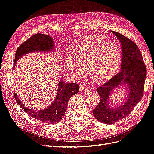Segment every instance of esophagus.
<instances>
[{
	"label": "esophagus",
	"mask_w": 154,
	"mask_h": 154,
	"mask_svg": "<svg viewBox=\"0 0 154 154\" xmlns=\"http://www.w3.org/2000/svg\"><path fill=\"white\" fill-rule=\"evenodd\" d=\"M88 91V88L86 85L82 86V87L80 88V91L81 92H83V93H86V92H87Z\"/></svg>",
	"instance_id": "1"
}]
</instances>
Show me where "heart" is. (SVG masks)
Returning a JSON list of instances; mask_svg holds the SVG:
<instances>
[{
	"label": "heart",
	"instance_id": "obj_1",
	"mask_svg": "<svg viewBox=\"0 0 154 154\" xmlns=\"http://www.w3.org/2000/svg\"><path fill=\"white\" fill-rule=\"evenodd\" d=\"M121 60V51L116 44L91 36L75 46L73 56L67 58L66 66L75 78L84 77L85 69H88L92 81L103 83L116 73Z\"/></svg>",
	"mask_w": 154,
	"mask_h": 154
}]
</instances>
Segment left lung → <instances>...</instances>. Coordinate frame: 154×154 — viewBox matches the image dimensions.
<instances>
[{
    "instance_id": "8db88e82",
    "label": "left lung",
    "mask_w": 154,
    "mask_h": 154,
    "mask_svg": "<svg viewBox=\"0 0 154 154\" xmlns=\"http://www.w3.org/2000/svg\"><path fill=\"white\" fill-rule=\"evenodd\" d=\"M111 32L119 41L122 48L121 71L102 87L96 88L100 100L92 112L96 119L105 124L116 123L131 112L141 100L146 77V66L137 45L119 33ZM121 85L127 88L126 98L120 105H112L110 94Z\"/></svg>"
}]
</instances>
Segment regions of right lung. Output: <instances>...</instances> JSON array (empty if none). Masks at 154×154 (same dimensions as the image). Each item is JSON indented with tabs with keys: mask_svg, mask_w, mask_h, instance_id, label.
Wrapping results in <instances>:
<instances>
[{
	"mask_svg": "<svg viewBox=\"0 0 154 154\" xmlns=\"http://www.w3.org/2000/svg\"><path fill=\"white\" fill-rule=\"evenodd\" d=\"M55 51V45L53 38L48 35L37 33L33 35L21 44L17 49L14 62V69L17 62L23 55L30 52H53ZM79 85L77 83H66L62 79H59L58 90L54 101L46 108L34 110L21 102L16 92L14 96L17 103L29 116L35 119L44 121L48 124H55L61 120L66 113L69 99L78 93Z\"/></svg>",
	"mask_w": 154,
	"mask_h": 154,
	"instance_id": "obj_1",
	"label": "right lung"
}]
</instances>
